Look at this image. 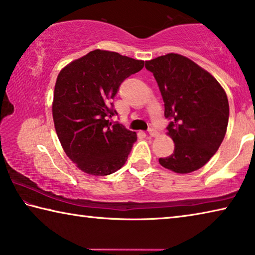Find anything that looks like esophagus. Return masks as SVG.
<instances>
[{"label": "esophagus", "mask_w": 255, "mask_h": 255, "mask_svg": "<svg viewBox=\"0 0 255 255\" xmlns=\"http://www.w3.org/2000/svg\"><path fill=\"white\" fill-rule=\"evenodd\" d=\"M148 133L152 137H155V136H157V130L155 128H148Z\"/></svg>", "instance_id": "esophagus-1"}]
</instances>
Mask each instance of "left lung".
Returning <instances> with one entry per match:
<instances>
[{"instance_id":"8db88e82","label":"left lung","mask_w":255,"mask_h":255,"mask_svg":"<svg viewBox=\"0 0 255 255\" xmlns=\"http://www.w3.org/2000/svg\"><path fill=\"white\" fill-rule=\"evenodd\" d=\"M170 120L167 135L174 141L170 156L159 164L175 173L199 170L214 156L225 137L230 106L217 80L191 59L167 54L147 60Z\"/></svg>"}]
</instances>
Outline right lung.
I'll use <instances>...</instances> for the list:
<instances>
[{"instance_id": "1", "label": "right lung", "mask_w": 255, "mask_h": 255, "mask_svg": "<svg viewBox=\"0 0 255 255\" xmlns=\"http://www.w3.org/2000/svg\"><path fill=\"white\" fill-rule=\"evenodd\" d=\"M143 67L144 60L97 49L58 74L53 102L55 129L67 156L85 173L108 175L126 163L137 135L109 122L118 115L112 100L120 84Z\"/></svg>"}]
</instances>
